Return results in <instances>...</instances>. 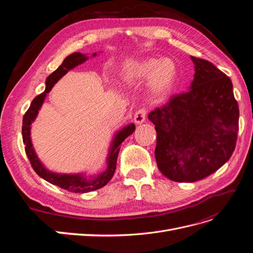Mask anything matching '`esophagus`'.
Returning a JSON list of instances; mask_svg holds the SVG:
<instances>
[{
    "instance_id": "obj_1",
    "label": "esophagus",
    "mask_w": 253,
    "mask_h": 253,
    "mask_svg": "<svg viewBox=\"0 0 253 253\" xmlns=\"http://www.w3.org/2000/svg\"><path fill=\"white\" fill-rule=\"evenodd\" d=\"M145 118H147V110L144 109L138 110L134 115V121L137 125H140L142 122H144Z\"/></svg>"
}]
</instances>
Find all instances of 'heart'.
Masks as SVG:
<instances>
[{"label":"heart","mask_w":253,"mask_h":253,"mask_svg":"<svg viewBox=\"0 0 253 253\" xmlns=\"http://www.w3.org/2000/svg\"><path fill=\"white\" fill-rule=\"evenodd\" d=\"M178 77L179 71L174 61L163 58H145L129 62L122 72V78L129 84L150 80V91L157 99H163L171 93Z\"/></svg>","instance_id":"1"}]
</instances>
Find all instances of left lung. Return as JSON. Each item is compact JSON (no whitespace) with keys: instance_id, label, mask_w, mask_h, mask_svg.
<instances>
[{"instance_id":"obj_1","label":"left lung","mask_w":253,"mask_h":253,"mask_svg":"<svg viewBox=\"0 0 253 253\" xmlns=\"http://www.w3.org/2000/svg\"><path fill=\"white\" fill-rule=\"evenodd\" d=\"M191 59L195 74L190 89L149 114L157 134L158 169L178 182L217 171L231 157L239 132L240 110L230 78L209 61Z\"/></svg>"}]
</instances>
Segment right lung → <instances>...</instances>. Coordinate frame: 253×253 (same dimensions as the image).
Returning <instances> with one entry per match:
<instances>
[{"mask_svg":"<svg viewBox=\"0 0 253 253\" xmlns=\"http://www.w3.org/2000/svg\"><path fill=\"white\" fill-rule=\"evenodd\" d=\"M93 56H96V52ZM88 57L83 55L81 52H74L72 55L67 56L57 70L51 73L45 84H46V88L42 94L38 95L30 104L29 109L23 116V126H22V136H23V143L25 144V152L26 155L29 159L30 165H32L33 169L35 172L45 179L46 181L52 183V185L58 186L64 190L70 191V192L75 193H86L89 191H94L97 189H100L104 187L108 183L116 170V164H117V157L118 153L120 150V144L125 141L127 136L133 134L135 131V126L128 125L126 127H124L119 131L115 138L113 140V143L110 148V153L108 159H106V164H108V168L102 173L99 174L95 177L86 178L85 176L82 174H58L52 173L45 169V167L41 164V162L38 158L36 152L33 148L32 139H30V125L36 119L38 112H39L40 108L42 106L44 99L46 97L47 93H49L52 86L63 77V76L70 71L72 68L76 67L77 65L83 63L84 61H86Z\"/></svg>","mask_w":253,"mask_h":253,"instance_id":"1","label":"right lung"}]
</instances>
